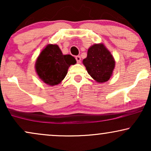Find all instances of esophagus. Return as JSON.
Returning <instances> with one entry per match:
<instances>
[{"label": "esophagus", "mask_w": 151, "mask_h": 151, "mask_svg": "<svg viewBox=\"0 0 151 151\" xmlns=\"http://www.w3.org/2000/svg\"><path fill=\"white\" fill-rule=\"evenodd\" d=\"M75 58H76V60L77 61V63L81 62V57H80L79 56H77L75 57Z\"/></svg>", "instance_id": "1"}]
</instances>
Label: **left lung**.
I'll use <instances>...</instances> for the list:
<instances>
[{
	"instance_id": "1",
	"label": "left lung",
	"mask_w": 151,
	"mask_h": 151,
	"mask_svg": "<svg viewBox=\"0 0 151 151\" xmlns=\"http://www.w3.org/2000/svg\"><path fill=\"white\" fill-rule=\"evenodd\" d=\"M83 63L88 73L99 83L107 81L115 67L113 56L102 44L90 47Z\"/></svg>"
}]
</instances>
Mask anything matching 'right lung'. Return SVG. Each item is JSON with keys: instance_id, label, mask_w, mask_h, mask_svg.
<instances>
[{"instance_id": "add662e5", "label": "right lung", "mask_w": 151, "mask_h": 151, "mask_svg": "<svg viewBox=\"0 0 151 151\" xmlns=\"http://www.w3.org/2000/svg\"><path fill=\"white\" fill-rule=\"evenodd\" d=\"M77 63L71 55H63L56 45L44 49L35 63L36 72L45 83L55 86L65 77L69 67Z\"/></svg>"}]
</instances>
